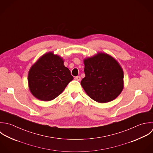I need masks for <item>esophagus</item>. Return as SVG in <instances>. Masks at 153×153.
<instances>
[{
    "label": "esophagus",
    "mask_w": 153,
    "mask_h": 153,
    "mask_svg": "<svg viewBox=\"0 0 153 153\" xmlns=\"http://www.w3.org/2000/svg\"><path fill=\"white\" fill-rule=\"evenodd\" d=\"M75 79L77 80V81H80L81 80V77L79 76H77L75 78Z\"/></svg>",
    "instance_id": "esophagus-1"
}]
</instances>
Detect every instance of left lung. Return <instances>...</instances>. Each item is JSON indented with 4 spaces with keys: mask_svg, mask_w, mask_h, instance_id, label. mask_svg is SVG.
Masks as SVG:
<instances>
[{
    "mask_svg": "<svg viewBox=\"0 0 153 153\" xmlns=\"http://www.w3.org/2000/svg\"><path fill=\"white\" fill-rule=\"evenodd\" d=\"M85 76L81 84L96 102L104 103L115 99L123 88V72L112 56L98 53L84 60Z\"/></svg>",
    "mask_w": 153,
    "mask_h": 153,
    "instance_id": "1",
    "label": "left lung"
}]
</instances>
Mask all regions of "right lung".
Listing matches in <instances>:
<instances>
[{
	"label": "right lung",
	"instance_id": "1",
	"mask_svg": "<svg viewBox=\"0 0 153 153\" xmlns=\"http://www.w3.org/2000/svg\"><path fill=\"white\" fill-rule=\"evenodd\" d=\"M62 58L53 52L42 57L31 67L28 82L31 94L42 101H51L59 96L74 77Z\"/></svg>",
	"mask_w": 153,
	"mask_h": 153
}]
</instances>
